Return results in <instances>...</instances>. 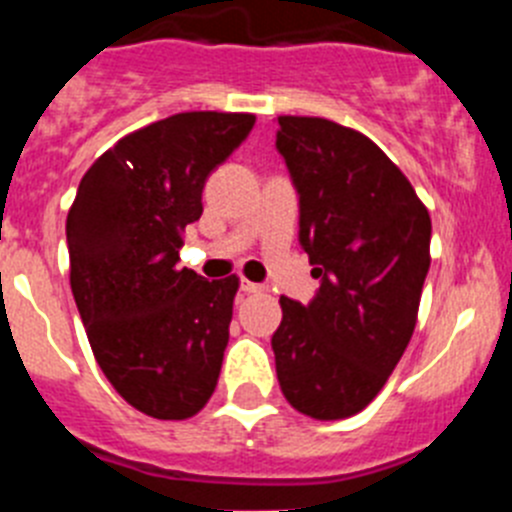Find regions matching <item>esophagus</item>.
<instances>
[{"label": "esophagus", "instance_id": "obj_1", "mask_svg": "<svg viewBox=\"0 0 512 512\" xmlns=\"http://www.w3.org/2000/svg\"><path fill=\"white\" fill-rule=\"evenodd\" d=\"M241 292H243V295H256V292H264V287H261V284H256V282H248V279H243Z\"/></svg>", "mask_w": 512, "mask_h": 512}]
</instances>
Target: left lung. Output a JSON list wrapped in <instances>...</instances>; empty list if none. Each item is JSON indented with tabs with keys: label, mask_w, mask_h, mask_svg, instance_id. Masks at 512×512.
<instances>
[{
	"label": "left lung",
	"mask_w": 512,
	"mask_h": 512,
	"mask_svg": "<svg viewBox=\"0 0 512 512\" xmlns=\"http://www.w3.org/2000/svg\"><path fill=\"white\" fill-rule=\"evenodd\" d=\"M277 122V151L300 194V246L320 279L307 305L279 300L277 379L295 410L341 420L379 395L413 338L431 215L359 130L323 117Z\"/></svg>",
	"instance_id": "8db88e82"
}]
</instances>
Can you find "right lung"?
I'll list each match as a JSON object with an SVG mask.
<instances>
[{"instance_id":"add662e5","label":"right lung","mask_w":512,"mask_h":512,"mask_svg":"<svg viewBox=\"0 0 512 512\" xmlns=\"http://www.w3.org/2000/svg\"><path fill=\"white\" fill-rule=\"evenodd\" d=\"M256 117L179 112L117 140L92 164L66 217L71 292L104 377L158 420L200 413L217 387L238 277L179 269L212 169Z\"/></svg>"}]
</instances>
